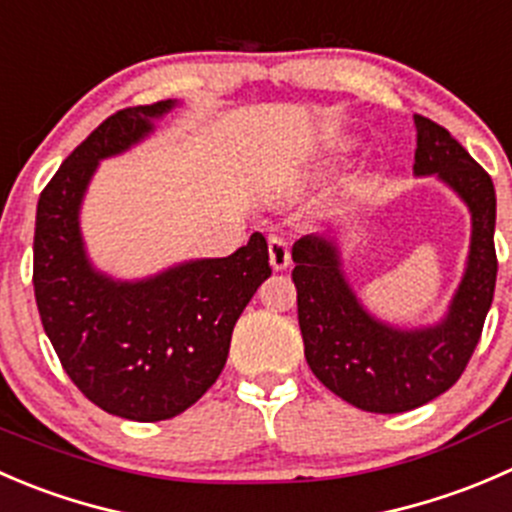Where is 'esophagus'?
<instances>
[{
	"label": "esophagus",
	"instance_id": "esophagus-1",
	"mask_svg": "<svg viewBox=\"0 0 512 512\" xmlns=\"http://www.w3.org/2000/svg\"><path fill=\"white\" fill-rule=\"evenodd\" d=\"M268 261H271L273 271H286L291 263V249L281 236H271L268 239Z\"/></svg>",
	"mask_w": 512,
	"mask_h": 512
}]
</instances>
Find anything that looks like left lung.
Instances as JSON below:
<instances>
[{"label":"left lung","mask_w":512,"mask_h":512,"mask_svg":"<svg viewBox=\"0 0 512 512\" xmlns=\"http://www.w3.org/2000/svg\"><path fill=\"white\" fill-rule=\"evenodd\" d=\"M413 121V174L443 181L470 211L465 271L445 316L416 328L373 316L348 283L331 234L303 236L291 251L308 366L328 391L368 413L413 411L458 381L480 341L498 273L493 181L443 126L421 114Z\"/></svg>","instance_id":"8db88e82"}]
</instances>
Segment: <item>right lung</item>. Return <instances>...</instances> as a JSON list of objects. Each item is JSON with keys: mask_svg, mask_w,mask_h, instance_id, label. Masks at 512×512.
Segmentation results:
<instances>
[{"mask_svg": "<svg viewBox=\"0 0 512 512\" xmlns=\"http://www.w3.org/2000/svg\"><path fill=\"white\" fill-rule=\"evenodd\" d=\"M176 104L109 116L37 204L34 296L44 331L74 386L126 421H166L194 406L224 371L236 321L271 276L261 234L226 258H191L136 281L99 271L86 254L79 216L99 161L141 144Z\"/></svg>", "mask_w": 512, "mask_h": 512, "instance_id": "add662e5", "label": "right lung"}]
</instances>
